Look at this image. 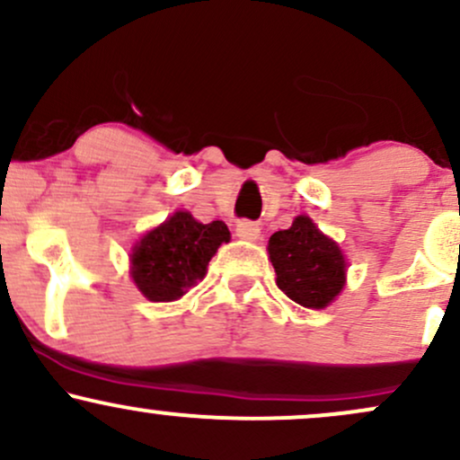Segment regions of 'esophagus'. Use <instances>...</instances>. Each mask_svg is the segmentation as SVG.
Returning a JSON list of instances; mask_svg holds the SVG:
<instances>
[{
    "label": "esophagus",
    "mask_w": 460,
    "mask_h": 460,
    "mask_svg": "<svg viewBox=\"0 0 460 460\" xmlns=\"http://www.w3.org/2000/svg\"><path fill=\"white\" fill-rule=\"evenodd\" d=\"M235 234H237V237H242V240L255 242V240H260L261 229H260V225L251 223V220H240V223L235 225Z\"/></svg>",
    "instance_id": "34e87169"
}]
</instances>
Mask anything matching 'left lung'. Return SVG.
Returning <instances> with one entry per match:
<instances>
[{
	"instance_id": "obj_1",
	"label": "left lung",
	"mask_w": 460,
	"mask_h": 460,
	"mask_svg": "<svg viewBox=\"0 0 460 460\" xmlns=\"http://www.w3.org/2000/svg\"><path fill=\"white\" fill-rule=\"evenodd\" d=\"M268 255L277 272L279 289L303 307H329L344 289V252L309 216H296L289 229L272 234Z\"/></svg>"
}]
</instances>
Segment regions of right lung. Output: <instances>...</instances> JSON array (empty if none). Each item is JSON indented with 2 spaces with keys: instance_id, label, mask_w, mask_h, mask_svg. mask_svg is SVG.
Returning a JSON list of instances; mask_svg holds the SVG:
<instances>
[{
  "instance_id": "1",
  "label": "right lung",
  "mask_w": 460,
  "mask_h": 460,
  "mask_svg": "<svg viewBox=\"0 0 460 460\" xmlns=\"http://www.w3.org/2000/svg\"><path fill=\"white\" fill-rule=\"evenodd\" d=\"M229 240L223 220L203 225L190 212H175L136 242L129 274L145 298L172 303L205 277L209 260Z\"/></svg>"
}]
</instances>
